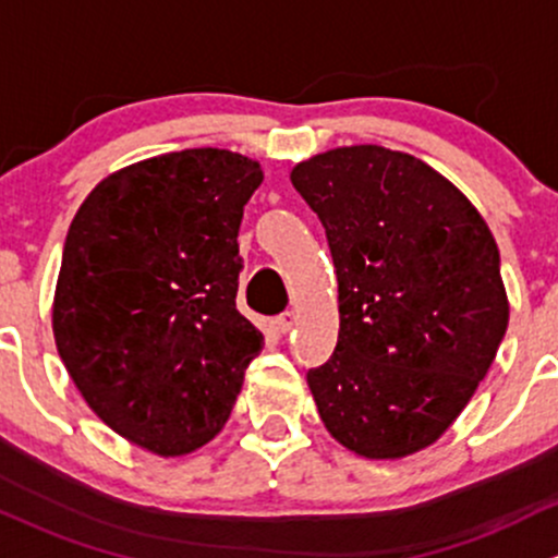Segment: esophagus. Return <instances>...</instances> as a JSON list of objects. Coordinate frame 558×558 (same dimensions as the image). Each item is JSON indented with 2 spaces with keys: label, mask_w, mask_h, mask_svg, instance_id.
<instances>
[{
  "label": "esophagus",
  "mask_w": 558,
  "mask_h": 558,
  "mask_svg": "<svg viewBox=\"0 0 558 558\" xmlns=\"http://www.w3.org/2000/svg\"><path fill=\"white\" fill-rule=\"evenodd\" d=\"M292 327H295V314H292V312L279 314V317H277V330L284 332V336H287V332H290Z\"/></svg>",
  "instance_id": "1"
}]
</instances>
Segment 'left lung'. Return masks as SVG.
Returning <instances> with one entry per match:
<instances>
[{
  "label": "left lung",
  "instance_id": "8db88e82",
  "mask_svg": "<svg viewBox=\"0 0 558 558\" xmlns=\"http://www.w3.org/2000/svg\"><path fill=\"white\" fill-rule=\"evenodd\" d=\"M290 180L338 277V343L306 373L327 433L367 459L427 449L508 330L489 226L424 160L378 145L314 155Z\"/></svg>",
  "mask_w": 558,
  "mask_h": 558
}]
</instances>
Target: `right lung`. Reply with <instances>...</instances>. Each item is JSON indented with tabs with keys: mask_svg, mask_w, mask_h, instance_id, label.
Masks as SVG:
<instances>
[{
	"mask_svg": "<svg viewBox=\"0 0 558 558\" xmlns=\"http://www.w3.org/2000/svg\"><path fill=\"white\" fill-rule=\"evenodd\" d=\"M260 182L239 153H166L101 180L69 226L56 347L96 416L160 457L220 433L263 349L236 312V236Z\"/></svg>",
	"mask_w": 558,
	"mask_h": 558,
	"instance_id": "right-lung-1",
	"label": "right lung"
}]
</instances>
